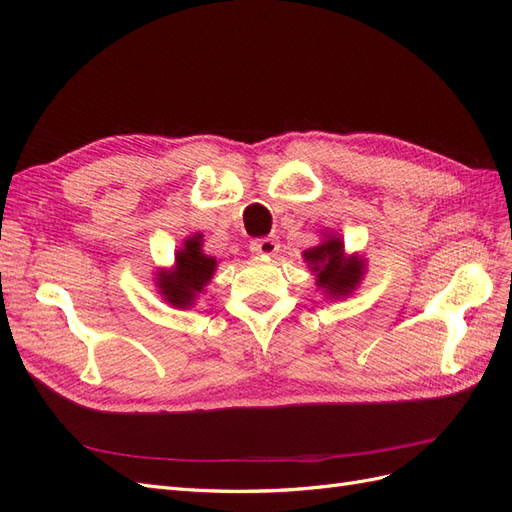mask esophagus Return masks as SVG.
I'll use <instances>...</instances> for the list:
<instances>
[{"instance_id":"obj_1","label":"esophagus","mask_w":512,"mask_h":512,"mask_svg":"<svg viewBox=\"0 0 512 512\" xmlns=\"http://www.w3.org/2000/svg\"><path fill=\"white\" fill-rule=\"evenodd\" d=\"M277 250H280V241L271 239V237H262V239H254L250 243V252L258 254V256H273Z\"/></svg>"}]
</instances>
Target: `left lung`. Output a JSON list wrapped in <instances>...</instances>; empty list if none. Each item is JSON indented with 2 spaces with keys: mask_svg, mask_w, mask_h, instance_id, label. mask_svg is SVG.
<instances>
[{
  "mask_svg": "<svg viewBox=\"0 0 512 512\" xmlns=\"http://www.w3.org/2000/svg\"><path fill=\"white\" fill-rule=\"evenodd\" d=\"M307 267L316 273V286L327 290L329 297L339 299L359 286L365 262L359 256L344 254V243L339 237H327L320 245L303 252Z\"/></svg>",
  "mask_w": 512,
  "mask_h": 512,
  "instance_id": "8db88e82",
  "label": "left lung"
}]
</instances>
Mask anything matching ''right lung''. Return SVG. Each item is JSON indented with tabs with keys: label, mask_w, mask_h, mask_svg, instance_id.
<instances>
[{
	"label": "right lung",
	"mask_w": 512,
	"mask_h": 512,
	"mask_svg": "<svg viewBox=\"0 0 512 512\" xmlns=\"http://www.w3.org/2000/svg\"><path fill=\"white\" fill-rule=\"evenodd\" d=\"M200 237H190L175 254V269L158 273V288L164 301L175 307H190L196 294L211 282L218 260L203 254Z\"/></svg>",
	"instance_id": "right-lung-1"
}]
</instances>
